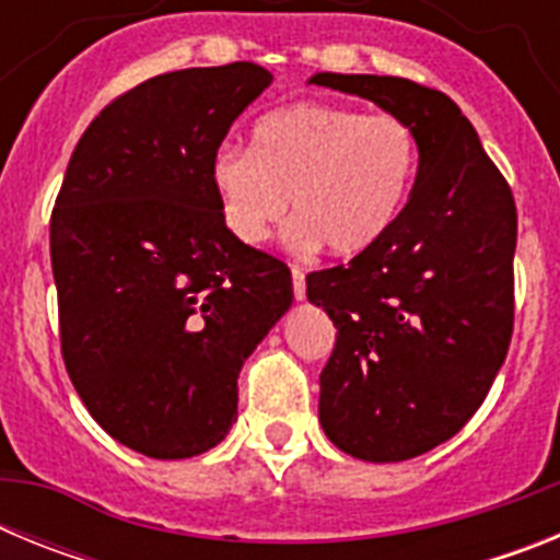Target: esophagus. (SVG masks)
<instances>
[{
	"label": "esophagus",
	"mask_w": 560,
	"mask_h": 560,
	"mask_svg": "<svg viewBox=\"0 0 560 560\" xmlns=\"http://www.w3.org/2000/svg\"><path fill=\"white\" fill-rule=\"evenodd\" d=\"M291 285H294V300L303 303L305 300V275L300 269H291Z\"/></svg>",
	"instance_id": "esophagus-1"
}]
</instances>
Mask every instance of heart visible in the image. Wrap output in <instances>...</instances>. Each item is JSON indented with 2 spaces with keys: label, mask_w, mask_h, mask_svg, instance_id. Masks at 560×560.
Listing matches in <instances>:
<instances>
[{
  "label": "heart",
  "mask_w": 560,
  "mask_h": 560,
  "mask_svg": "<svg viewBox=\"0 0 560 560\" xmlns=\"http://www.w3.org/2000/svg\"><path fill=\"white\" fill-rule=\"evenodd\" d=\"M415 167L418 140L395 114L291 103L255 122L249 148L215 151L210 185L226 230L241 244H264L291 205V249L325 244L350 257L387 235Z\"/></svg>",
  "instance_id": "b5f03b06"
}]
</instances>
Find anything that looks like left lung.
<instances>
[{"label": "left lung", "mask_w": 560, "mask_h": 560, "mask_svg": "<svg viewBox=\"0 0 560 560\" xmlns=\"http://www.w3.org/2000/svg\"><path fill=\"white\" fill-rule=\"evenodd\" d=\"M415 131L418 173L389 232L348 266L308 275L334 319L319 423L364 463L432 452L468 423L513 334L516 205L457 103L407 78L316 72Z\"/></svg>", "instance_id": "8db88e82"}]
</instances>
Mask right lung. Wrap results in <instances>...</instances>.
Segmentation results:
<instances>
[{"label":"right lung","mask_w":560,"mask_h":560,"mask_svg":"<svg viewBox=\"0 0 560 560\" xmlns=\"http://www.w3.org/2000/svg\"><path fill=\"white\" fill-rule=\"evenodd\" d=\"M275 81L249 61L156 75L83 131L52 221L61 353L89 415L153 459L219 446L237 373L291 308L289 266L221 219L210 160Z\"/></svg>","instance_id":"1"}]
</instances>
